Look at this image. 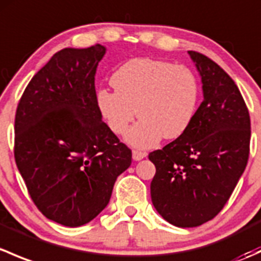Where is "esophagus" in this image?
I'll use <instances>...</instances> for the list:
<instances>
[{"instance_id":"1","label":"esophagus","mask_w":261,"mask_h":261,"mask_svg":"<svg viewBox=\"0 0 261 261\" xmlns=\"http://www.w3.org/2000/svg\"><path fill=\"white\" fill-rule=\"evenodd\" d=\"M146 152L144 151H139V150H133V159L136 160V162H139V160L144 159V158H146Z\"/></svg>"}]
</instances>
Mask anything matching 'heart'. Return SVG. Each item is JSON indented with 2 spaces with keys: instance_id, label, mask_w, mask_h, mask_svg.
<instances>
[{
  "instance_id": "b5f03b06",
  "label": "heart",
  "mask_w": 261,
  "mask_h": 261,
  "mask_svg": "<svg viewBox=\"0 0 261 261\" xmlns=\"http://www.w3.org/2000/svg\"><path fill=\"white\" fill-rule=\"evenodd\" d=\"M115 91L99 89L97 107L109 127L122 135L136 115L140 121L126 135L131 145L152 147L160 139H175L191 125L199 101L196 73L183 64L135 58L111 77Z\"/></svg>"
}]
</instances>
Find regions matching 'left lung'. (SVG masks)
I'll list each match as a JSON object with an SVG mask.
<instances>
[{"label":"left lung","mask_w":261,"mask_h":261,"mask_svg":"<svg viewBox=\"0 0 261 261\" xmlns=\"http://www.w3.org/2000/svg\"><path fill=\"white\" fill-rule=\"evenodd\" d=\"M202 82L203 102L189 127L162 150L150 152L156 168L151 201L164 220L197 227L228 201L246 168L250 116L235 82L213 60L189 50Z\"/></svg>","instance_id":"obj_1"}]
</instances>
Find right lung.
<instances>
[{
  "instance_id": "obj_1",
  "label": "right lung",
  "mask_w": 261,
  "mask_h": 261,
  "mask_svg": "<svg viewBox=\"0 0 261 261\" xmlns=\"http://www.w3.org/2000/svg\"><path fill=\"white\" fill-rule=\"evenodd\" d=\"M103 45L65 48L26 87L15 117V160L29 194L46 218L68 227L109 204L131 150L102 121L94 75Z\"/></svg>"
}]
</instances>
